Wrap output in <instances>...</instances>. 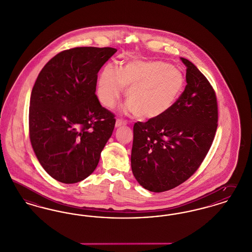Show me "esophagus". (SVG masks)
Returning <instances> with one entry per match:
<instances>
[{"label":"esophagus","mask_w":252,"mask_h":252,"mask_svg":"<svg viewBox=\"0 0 252 252\" xmlns=\"http://www.w3.org/2000/svg\"><path fill=\"white\" fill-rule=\"evenodd\" d=\"M126 124H127V122L125 120H120V119H118L116 121V127H120V126L126 125Z\"/></svg>","instance_id":"obj_1"}]
</instances>
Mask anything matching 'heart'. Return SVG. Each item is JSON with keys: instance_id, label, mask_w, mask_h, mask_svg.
Wrapping results in <instances>:
<instances>
[{"instance_id": "b5f03b06", "label": "heart", "mask_w": 252, "mask_h": 252, "mask_svg": "<svg viewBox=\"0 0 252 252\" xmlns=\"http://www.w3.org/2000/svg\"><path fill=\"white\" fill-rule=\"evenodd\" d=\"M185 78L177 67L161 61L131 60L119 70L103 68L98 83L100 102L112 108L128 87L127 108L141 119L152 120L167 113L183 92Z\"/></svg>"}]
</instances>
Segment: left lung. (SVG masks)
Returning <instances> with one entry per match:
<instances>
[{"mask_svg":"<svg viewBox=\"0 0 252 252\" xmlns=\"http://www.w3.org/2000/svg\"><path fill=\"white\" fill-rule=\"evenodd\" d=\"M185 90L164 115L133 125L131 166L144 189L162 192L182 184L201 165L212 144L218 121L216 95L192 63Z\"/></svg>","mask_w":252,"mask_h":252,"instance_id":"1","label":"left lung"}]
</instances>
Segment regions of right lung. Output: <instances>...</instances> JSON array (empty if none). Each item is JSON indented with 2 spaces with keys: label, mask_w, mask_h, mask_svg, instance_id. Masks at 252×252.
Segmentation results:
<instances>
[{
  "label": "right lung",
  "mask_w": 252,
  "mask_h": 252,
  "mask_svg": "<svg viewBox=\"0 0 252 252\" xmlns=\"http://www.w3.org/2000/svg\"><path fill=\"white\" fill-rule=\"evenodd\" d=\"M118 50L76 47L56 55L30 96L29 136L40 165L54 179L73 184L95 170L116 120L95 95L97 73Z\"/></svg>",
  "instance_id": "obj_1"
}]
</instances>
